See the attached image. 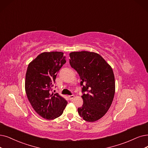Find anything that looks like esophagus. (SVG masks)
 Returning a JSON list of instances; mask_svg holds the SVG:
<instances>
[{"label":"esophagus","mask_w":148,"mask_h":148,"mask_svg":"<svg viewBox=\"0 0 148 148\" xmlns=\"http://www.w3.org/2000/svg\"><path fill=\"white\" fill-rule=\"evenodd\" d=\"M69 98H70V100H72V99H73L74 98L75 95H70V96H69Z\"/></svg>","instance_id":"34e87169"}]
</instances>
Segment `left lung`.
I'll use <instances>...</instances> for the list:
<instances>
[{"mask_svg":"<svg viewBox=\"0 0 148 148\" xmlns=\"http://www.w3.org/2000/svg\"><path fill=\"white\" fill-rule=\"evenodd\" d=\"M70 64L79 74L83 104L78 108L83 120L93 122L108 112L114 99L115 84L113 70L99 55L86 51L72 52Z\"/></svg>","mask_w":148,"mask_h":148,"instance_id":"obj_1","label":"left lung"}]
</instances>
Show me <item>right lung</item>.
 <instances>
[{
	"label": "right lung",
	"instance_id": "add662e5",
	"mask_svg": "<svg viewBox=\"0 0 148 148\" xmlns=\"http://www.w3.org/2000/svg\"><path fill=\"white\" fill-rule=\"evenodd\" d=\"M66 62L60 51L44 52L29 64L25 76L28 99L37 114L46 120L61 116L67 102L58 93H51L56 75Z\"/></svg>",
	"mask_w": 148,
	"mask_h": 148
}]
</instances>
